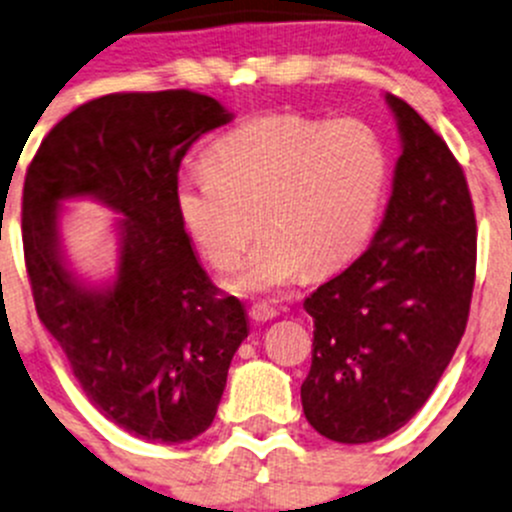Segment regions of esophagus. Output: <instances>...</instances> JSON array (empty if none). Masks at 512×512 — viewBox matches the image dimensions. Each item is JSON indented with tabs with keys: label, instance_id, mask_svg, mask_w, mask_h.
I'll return each mask as SVG.
<instances>
[{
	"label": "esophagus",
	"instance_id": "obj_1",
	"mask_svg": "<svg viewBox=\"0 0 512 512\" xmlns=\"http://www.w3.org/2000/svg\"><path fill=\"white\" fill-rule=\"evenodd\" d=\"M277 314L280 312H277L275 307H270L267 302H257L250 307V317L255 319V322H270V319H275Z\"/></svg>",
	"mask_w": 512,
	"mask_h": 512
}]
</instances>
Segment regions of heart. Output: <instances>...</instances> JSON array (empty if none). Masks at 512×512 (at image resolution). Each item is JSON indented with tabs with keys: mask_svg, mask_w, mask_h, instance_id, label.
I'll return each instance as SVG.
<instances>
[{
	"mask_svg": "<svg viewBox=\"0 0 512 512\" xmlns=\"http://www.w3.org/2000/svg\"><path fill=\"white\" fill-rule=\"evenodd\" d=\"M205 173L180 178L175 203L215 270L240 262L262 232L237 292H272L299 272L339 270L374 232L389 185V153L369 123L267 113L223 133Z\"/></svg>",
	"mask_w": 512,
	"mask_h": 512,
	"instance_id": "heart-1",
	"label": "heart"
}]
</instances>
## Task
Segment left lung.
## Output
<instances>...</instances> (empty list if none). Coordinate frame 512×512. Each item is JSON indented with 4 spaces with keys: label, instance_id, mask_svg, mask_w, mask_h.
Instances as JSON below:
<instances>
[{
    "label": "left lung",
    "instance_id": "left-lung-1",
    "mask_svg": "<svg viewBox=\"0 0 512 512\" xmlns=\"http://www.w3.org/2000/svg\"><path fill=\"white\" fill-rule=\"evenodd\" d=\"M386 101L404 151L384 223L347 270L304 299L314 342L302 409L337 443L379 441L426 404L466 332L476 285L466 173L409 103Z\"/></svg>",
    "mask_w": 512,
    "mask_h": 512
}]
</instances>
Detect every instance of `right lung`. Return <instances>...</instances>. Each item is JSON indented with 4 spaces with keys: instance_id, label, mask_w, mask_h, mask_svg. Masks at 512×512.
Segmentation results:
<instances>
[{
    "instance_id": "right-lung-1",
    "label": "right lung",
    "mask_w": 512,
    "mask_h": 512,
    "mask_svg": "<svg viewBox=\"0 0 512 512\" xmlns=\"http://www.w3.org/2000/svg\"><path fill=\"white\" fill-rule=\"evenodd\" d=\"M230 113L188 89L108 94L61 118L32 158L22 242L34 307L91 404L138 438L183 443L218 414L247 337L245 307L200 267L175 203L178 170ZM91 194L124 215L108 290H86L60 262L58 203Z\"/></svg>"
}]
</instances>
